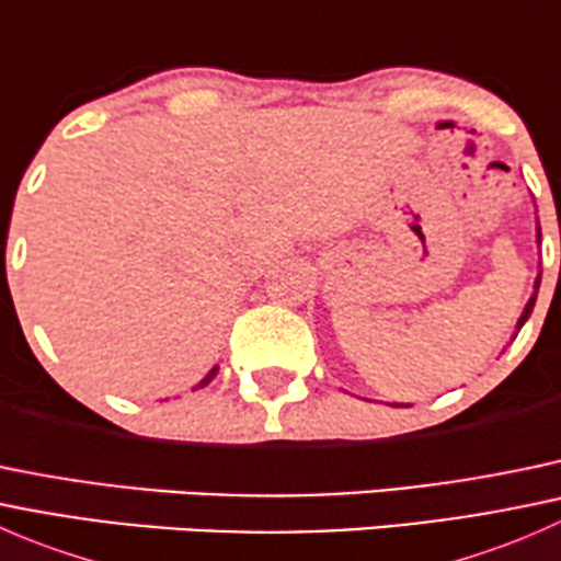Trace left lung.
<instances>
[{
    "label": "left lung",
    "mask_w": 561,
    "mask_h": 561,
    "mask_svg": "<svg viewBox=\"0 0 561 561\" xmlns=\"http://www.w3.org/2000/svg\"><path fill=\"white\" fill-rule=\"evenodd\" d=\"M537 239H540V228H537ZM537 287H540V276H537V282H535V293H531V298H529V301H526V307H524V314H522V317H518V328H522V325H524V322H526V320H529L531 309H535Z\"/></svg>",
    "instance_id": "1"
}]
</instances>
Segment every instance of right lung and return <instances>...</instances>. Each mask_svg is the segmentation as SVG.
Returning a JSON list of instances; mask_svg holds the SVG:
<instances>
[{"label": "right lung", "mask_w": 561, "mask_h": 561, "mask_svg": "<svg viewBox=\"0 0 561 561\" xmlns=\"http://www.w3.org/2000/svg\"><path fill=\"white\" fill-rule=\"evenodd\" d=\"M217 371H219V366H214V369H211V371H208V375H206V377H203V380H201V382H197V388L208 386V382H211V380H214V377H217Z\"/></svg>", "instance_id": "add662e5"}]
</instances>
